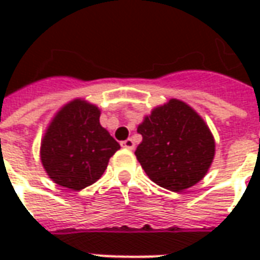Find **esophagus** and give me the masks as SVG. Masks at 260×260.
Masks as SVG:
<instances>
[{"instance_id":"esophagus-1","label":"esophagus","mask_w":260,"mask_h":260,"mask_svg":"<svg viewBox=\"0 0 260 260\" xmlns=\"http://www.w3.org/2000/svg\"><path fill=\"white\" fill-rule=\"evenodd\" d=\"M121 146L125 147V149H129V150H134L135 149V142L132 138H128L126 141L121 142Z\"/></svg>"}]
</instances>
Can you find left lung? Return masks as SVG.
Segmentation results:
<instances>
[{"mask_svg":"<svg viewBox=\"0 0 260 260\" xmlns=\"http://www.w3.org/2000/svg\"><path fill=\"white\" fill-rule=\"evenodd\" d=\"M135 154L157 185L181 192L205 177L214 157V141L203 119L188 104L170 100L138 126Z\"/></svg>","mask_w":260,"mask_h":260,"instance_id":"8db88e82","label":"left lung"}]
</instances>
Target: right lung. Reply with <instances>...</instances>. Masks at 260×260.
<instances>
[{
	"label": "right lung",
	"instance_id": "add662e5",
	"mask_svg": "<svg viewBox=\"0 0 260 260\" xmlns=\"http://www.w3.org/2000/svg\"><path fill=\"white\" fill-rule=\"evenodd\" d=\"M100 111L74 100L59 111L42 142V163L58 185L80 191L96 182L119 143L100 125Z\"/></svg>",
	"mask_w": 260,
	"mask_h": 260
}]
</instances>
